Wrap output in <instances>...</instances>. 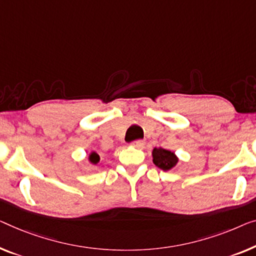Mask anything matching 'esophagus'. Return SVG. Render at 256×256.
Instances as JSON below:
<instances>
[{
  "mask_svg": "<svg viewBox=\"0 0 256 256\" xmlns=\"http://www.w3.org/2000/svg\"><path fill=\"white\" fill-rule=\"evenodd\" d=\"M131 146L138 148V150H141V148L144 146V141H142V140H136V141H133V142L131 144Z\"/></svg>",
  "mask_w": 256,
  "mask_h": 256,
  "instance_id": "1",
  "label": "esophagus"
}]
</instances>
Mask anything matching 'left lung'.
Returning a JSON list of instances; mask_svg holds the SVG:
<instances>
[{"label":"left lung","mask_w":256,"mask_h":256,"mask_svg":"<svg viewBox=\"0 0 256 256\" xmlns=\"http://www.w3.org/2000/svg\"><path fill=\"white\" fill-rule=\"evenodd\" d=\"M152 163L163 171H169L178 164L179 158L174 152L163 150V148H154L152 152Z\"/></svg>","instance_id":"1"}]
</instances>
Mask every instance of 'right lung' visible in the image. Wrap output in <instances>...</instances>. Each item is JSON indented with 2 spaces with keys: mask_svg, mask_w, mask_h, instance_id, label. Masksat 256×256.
I'll list each match as a JSON object with an SVG mask.
<instances>
[{
  "mask_svg": "<svg viewBox=\"0 0 256 256\" xmlns=\"http://www.w3.org/2000/svg\"><path fill=\"white\" fill-rule=\"evenodd\" d=\"M87 160H88V162L90 163V164L96 166L98 163L100 162V155H98L95 150H90V155L87 156Z\"/></svg>",
  "mask_w": 256,
  "mask_h": 256,
  "instance_id": "1",
  "label": "right lung"
}]
</instances>
